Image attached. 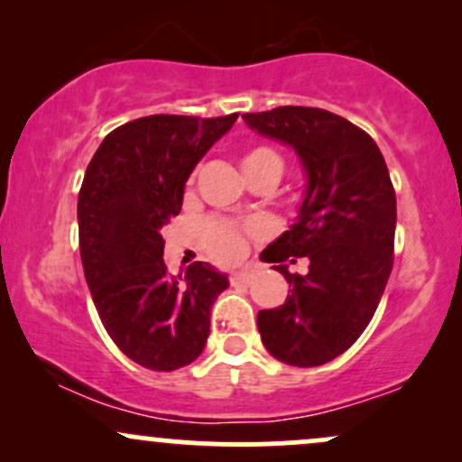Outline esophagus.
Masks as SVG:
<instances>
[{"label":"esophagus","instance_id":"34e87169","mask_svg":"<svg viewBox=\"0 0 462 462\" xmlns=\"http://www.w3.org/2000/svg\"><path fill=\"white\" fill-rule=\"evenodd\" d=\"M249 280H252V275H249V272H245V269H243V272H235L230 275L232 284H247Z\"/></svg>","mask_w":462,"mask_h":462}]
</instances>
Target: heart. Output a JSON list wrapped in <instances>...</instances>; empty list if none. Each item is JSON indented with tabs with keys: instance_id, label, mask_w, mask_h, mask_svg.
<instances>
[{
	"instance_id": "obj_1",
	"label": "heart",
	"mask_w": 462,
	"mask_h": 462,
	"mask_svg": "<svg viewBox=\"0 0 462 462\" xmlns=\"http://www.w3.org/2000/svg\"><path fill=\"white\" fill-rule=\"evenodd\" d=\"M243 171L247 180L261 176V173H273L282 176V156L269 145H254L243 153ZM261 224L258 221H247V224H235L227 219H213L204 226V241L208 252L221 263H236L245 254L247 238L261 235Z\"/></svg>"
}]
</instances>
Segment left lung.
I'll return each mask as SVG.
<instances>
[{
	"label": "left lung",
	"mask_w": 462,
	"mask_h": 462,
	"mask_svg": "<svg viewBox=\"0 0 462 462\" xmlns=\"http://www.w3.org/2000/svg\"><path fill=\"white\" fill-rule=\"evenodd\" d=\"M258 134L291 145L306 171L295 224L261 254L291 295L258 312L263 346L293 367L341 356L369 326L393 269L395 190L375 141L343 116L306 106L243 115ZM306 257L304 276L288 263Z\"/></svg>",
	"instance_id": "left-lung-1"
}]
</instances>
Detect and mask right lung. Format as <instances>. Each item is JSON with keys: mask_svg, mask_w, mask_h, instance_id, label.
<instances>
[{"mask_svg": "<svg viewBox=\"0 0 462 462\" xmlns=\"http://www.w3.org/2000/svg\"><path fill=\"white\" fill-rule=\"evenodd\" d=\"M236 116H141L110 132L84 173L78 198L84 278L106 332L147 369L173 371L199 356L210 309L230 284L208 263L169 275L161 230L182 208L195 164Z\"/></svg>", "mask_w": 462, "mask_h": 462, "instance_id": "obj_1", "label": "right lung"}]
</instances>
